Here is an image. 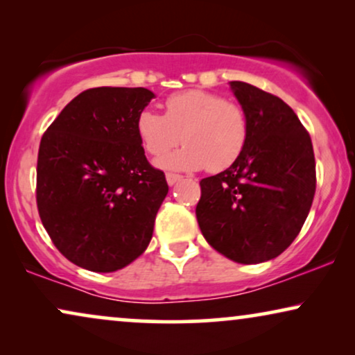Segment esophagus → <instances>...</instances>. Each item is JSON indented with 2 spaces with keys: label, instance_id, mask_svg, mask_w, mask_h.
Listing matches in <instances>:
<instances>
[{
  "label": "esophagus",
  "instance_id": "esophagus-1",
  "mask_svg": "<svg viewBox=\"0 0 355 355\" xmlns=\"http://www.w3.org/2000/svg\"><path fill=\"white\" fill-rule=\"evenodd\" d=\"M179 179H181V176H179V174H174V173H166V181H168V184L169 186H174V184H176Z\"/></svg>",
  "mask_w": 355,
  "mask_h": 355
}]
</instances>
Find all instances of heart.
I'll use <instances>...</instances> for the list:
<instances>
[{"mask_svg":"<svg viewBox=\"0 0 355 355\" xmlns=\"http://www.w3.org/2000/svg\"><path fill=\"white\" fill-rule=\"evenodd\" d=\"M137 134L150 155L181 150L159 159V166L178 171H225L244 153L249 123L244 110L225 96L205 90H184L164 100V114L144 110L137 116Z\"/></svg>","mask_w":355,"mask_h":355,"instance_id":"heart-1","label":"heart"}]
</instances>
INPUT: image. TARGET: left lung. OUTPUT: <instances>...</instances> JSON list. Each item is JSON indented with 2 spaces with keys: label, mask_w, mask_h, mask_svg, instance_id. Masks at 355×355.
Returning a JSON list of instances; mask_svg holds the SVG:
<instances>
[{
  "label": "left lung",
  "mask_w": 355,
  "mask_h": 355,
  "mask_svg": "<svg viewBox=\"0 0 355 355\" xmlns=\"http://www.w3.org/2000/svg\"><path fill=\"white\" fill-rule=\"evenodd\" d=\"M231 89L249 140L232 166L202 179L196 215L213 249L237 263H261L283 254L307 220L317 187L313 147L278 96L239 80Z\"/></svg>",
  "instance_id": "obj_1"
}]
</instances>
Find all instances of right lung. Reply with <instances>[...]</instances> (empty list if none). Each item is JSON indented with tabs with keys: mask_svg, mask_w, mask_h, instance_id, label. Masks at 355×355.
<instances>
[{
	"mask_svg": "<svg viewBox=\"0 0 355 355\" xmlns=\"http://www.w3.org/2000/svg\"><path fill=\"white\" fill-rule=\"evenodd\" d=\"M153 96L142 87L89 89L43 134L38 215L56 249L80 268H124L152 239L168 182L145 157L135 123Z\"/></svg>",
	"mask_w": 355,
	"mask_h": 355,
	"instance_id": "1",
	"label": "right lung"
}]
</instances>
